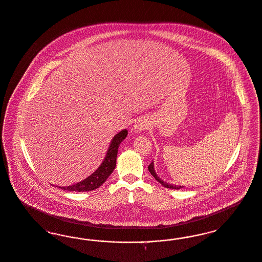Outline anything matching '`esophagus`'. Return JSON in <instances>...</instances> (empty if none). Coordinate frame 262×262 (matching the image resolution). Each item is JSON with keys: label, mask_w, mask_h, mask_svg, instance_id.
<instances>
[{"label": "esophagus", "mask_w": 262, "mask_h": 262, "mask_svg": "<svg viewBox=\"0 0 262 262\" xmlns=\"http://www.w3.org/2000/svg\"><path fill=\"white\" fill-rule=\"evenodd\" d=\"M147 124H145V122H142V121H138L136 124L134 125V131L135 132H141L142 130L146 129Z\"/></svg>", "instance_id": "34e87169"}]
</instances>
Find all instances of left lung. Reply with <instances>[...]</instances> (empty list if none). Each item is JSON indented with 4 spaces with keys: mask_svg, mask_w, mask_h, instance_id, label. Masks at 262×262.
Masks as SVG:
<instances>
[{
    "mask_svg": "<svg viewBox=\"0 0 262 262\" xmlns=\"http://www.w3.org/2000/svg\"><path fill=\"white\" fill-rule=\"evenodd\" d=\"M148 169H149V171L151 172V176L156 179V180H157V181H159L162 185H164V186L166 187V188H170V189H180V188H182L181 186H179V185H172V184H169V183L164 182L162 179H160V178L157 176V173L155 172V169H154V162H151V164L149 165V166H148Z\"/></svg>",
    "mask_w": 262,
    "mask_h": 262,
    "instance_id": "1",
    "label": "left lung"
}]
</instances>
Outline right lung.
<instances>
[{
    "instance_id": "add662e5",
    "label": "right lung",
    "mask_w": 262,
    "mask_h": 262,
    "mask_svg": "<svg viewBox=\"0 0 262 262\" xmlns=\"http://www.w3.org/2000/svg\"><path fill=\"white\" fill-rule=\"evenodd\" d=\"M128 134V131L124 129L120 131L118 134H116L111 141V146L108 148V151L106 152V156L102 162V164L99 165L97 170L90 176L89 178L83 179V181L78 182L76 184L59 187L64 190L68 191H76V192H83V191H92L98 188L101 184L104 183V181L108 179V177L112 173V171L115 168L116 165V158L118 152V147L120 143L124 140Z\"/></svg>"
}]
</instances>
